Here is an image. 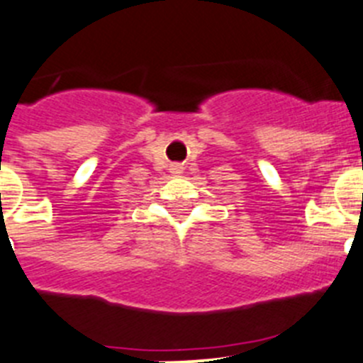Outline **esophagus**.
Listing matches in <instances>:
<instances>
[{"label":"esophagus","mask_w":363,"mask_h":363,"mask_svg":"<svg viewBox=\"0 0 363 363\" xmlns=\"http://www.w3.org/2000/svg\"><path fill=\"white\" fill-rule=\"evenodd\" d=\"M171 171L174 172V174H179V172L184 171V169H182V165H172V167H171Z\"/></svg>","instance_id":"34e87169"}]
</instances>
